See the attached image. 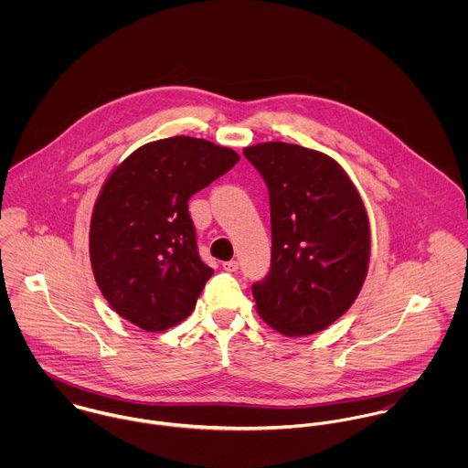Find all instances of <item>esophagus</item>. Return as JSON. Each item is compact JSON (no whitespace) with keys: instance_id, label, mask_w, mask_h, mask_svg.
Segmentation results:
<instances>
[{"instance_id":"obj_1","label":"esophagus","mask_w":468,"mask_h":468,"mask_svg":"<svg viewBox=\"0 0 468 468\" xmlns=\"http://www.w3.org/2000/svg\"><path fill=\"white\" fill-rule=\"evenodd\" d=\"M238 268H239L238 261H227V263H223V270H225V271H236Z\"/></svg>"}]
</instances>
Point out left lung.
I'll return each instance as SVG.
<instances>
[{
	"instance_id": "1",
	"label": "left lung",
	"mask_w": 468,
	"mask_h": 468,
	"mask_svg": "<svg viewBox=\"0 0 468 468\" xmlns=\"http://www.w3.org/2000/svg\"><path fill=\"white\" fill-rule=\"evenodd\" d=\"M243 154L267 182L271 265L252 284L261 319L286 336L319 334L358 297L371 256L369 218L332 156L265 142Z\"/></svg>"
}]
</instances>
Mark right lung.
Segmentation results:
<instances>
[{
    "instance_id": "right-lung-1",
    "label": "right lung",
    "mask_w": 468,
    "mask_h": 468,
    "mask_svg": "<svg viewBox=\"0 0 468 468\" xmlns=\"http://www.w3.org/2000/svg\"><path fill=\"white\" fill-rule=\"evenodd\" d=\"M239 154L203 138L140 145L106 178L90 223V261L110 306L158 334L187 319L214 270L198 256L189 198Z\"/></svg>"
}]
</instances>
